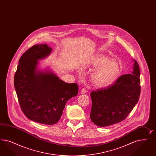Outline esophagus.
<instances>
[{
  "label": "esophagus",
  "instance_id": "34e87169",
  "mask_svg": "<svg viewBox=\"0 0 156 156\" xmlns=\"http://www.w3.org/2000/svg\"><path fill=\"white\" fill-rule=\"evenodd\" d=\"M86 90L85 88H83V89H82V90H80V93L82 94H85V93H86Z\"/></svg>",
  "mask_w": 156,
  "mask_h": 156
}]
</instances>
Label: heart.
I'll use <instances>...</instances> for the list:
<instances>
[{"instance_id": "b5f03b06", "label": "heart", "mask_w": 156, "mask_h": 156, "mask_svg": "<svg viewBox=\"0 0 156 156\" xmlns=\"http://www.w3.org/2000/svg\"><path fill=\"white\" fill-rule=\"evenodd\" d=\"M89 65L97 67L91 75V80L95 86L104 87L111 85L117 78L120 71L118 62L109 60L102 54H97L90 59Z\"/></svg>"}]
</instances>
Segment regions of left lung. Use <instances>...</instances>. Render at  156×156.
Returning <instances> with one entry per match:
<instances>
[{"label":"left lung","instance_id":"left-lung-1","mask_svg":"<svg viewBox=\"0 0 156 156\" xmlns=\"http://www.w3.org/2000/svg\"><path fill=\"white\" fill-rule=\"evenodd\" d=\"M134 62L132 74L122 75L114 84L90 93V119L96 125L104 127L121 122L138 102L141 93L140 72L137 61Z\"/></svg>","mask_w":156,"mask_h":156}]
</instances>
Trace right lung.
Instances as JSON below:
<instances>
[{
	"mask_svg": "<svg viewBox=\"0 0 156 156\" xmlns=\"http://www.w3.org/2000/svg\"><path fill=\"white\" fill-rule=\"evenodd\" d=\"M52 49L46 44H36L21 56L15 74L14 86L19 105L30 120L53 125L60 119L69 99L78 93V85L67 83L50 71L37 69L38 60Z\"/></svg>",
	"mask_w": 156,
	"mask_h": 156,
	"instance_id": "right-lung-1",
	"label": "right lung"
}]
</instances>
